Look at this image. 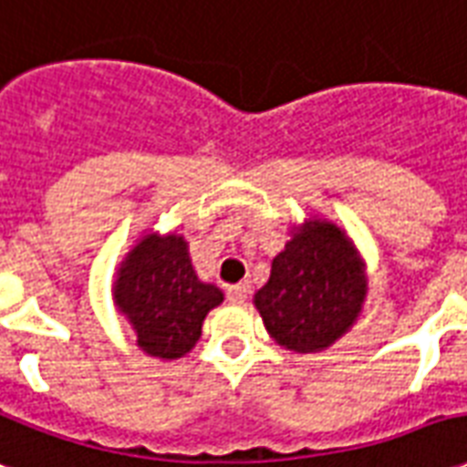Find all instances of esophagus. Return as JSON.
Wrapping results in <instances>:
<instances>
[{"mask_svg": "<svg viewBox=\"0 0 467 467\" xmlns=\"http://www.w3.org/2000/svg\"><path fill=\"white\" fill-rule=\"evenodd\" d=\"M247 296H250V282H240V285L227 286V299L234 304H243L247 302Z\"/></svg>", "mask_w": 467, "mask_h": 467, "instance_id": "34e87169", "label": "esophagus"}]
</instances>
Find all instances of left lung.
Returning a JSON list of instances; mask_svg holds the SVG:
<instances>
[{
  "label": "left lung",
  "mask_w": 467,
  "mask_h": 467,
  "mask_svg": "<svg viewBox=\"0 0 467 467\" xmlns=\"http://www.w3.org/2000/svg\"><path fill=\"white\" fill-rule=\"evenodd\" d=\"M364 295V267L347 234L329 223H314L275 257L254 304L282 347L306 354L347 334Z\"/></svg>",
  "instance_id": "1"
}]
</instances>
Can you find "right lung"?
<instances>
[{
	"label": "right lung",
	"mask_w": 467,
	"mask_h": 467,
	"mask_svg": "<svg viewBox=\"0 0 467 467\" xmlns=\"http://www.w3.org/2000/svg\"><path fill=\"white\" fill-rule=\"evenodd\" d=\"M223 302L215 285L200 282L182 237H146L120 267L116 304L128 314L138 347L150 357L178 358L195 347L205 314Z\"/></svg>",
	"instance_id": "right-lung-1"
}]
</instances>
